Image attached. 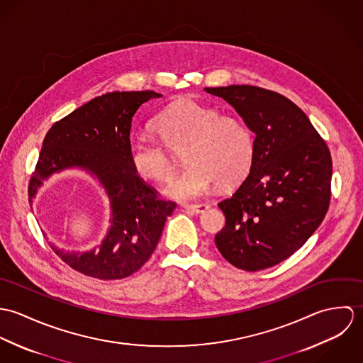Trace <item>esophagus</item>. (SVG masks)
I'll list each match as a JSON object with an SVG mask.
<instances>
[{
	"mask_svg": "<svg viewBox=\"0 0 363 363\" xmlns=\"http://www.w3.org/2000/svg\"><path fill=\"white\" fill-rule=\"evenodd\" d=\"M183 207L191 212H196V213H200V212H206L207 209H209L208 204H184Z\"/></svg>",
	"mask_w": 363,
	"mask_h": 363,
	"instance_id": "1",
	"label": "esophagus"
}]
</instances>
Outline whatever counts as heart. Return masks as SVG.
I'll return each instance as SVG.
<instances>
[{
	"label": "heart",
	"mask_w": 363,
	"mask_h": 363,
	"mask_svg": "<svg viewBox=\"0 0 363 363\" xmlns=\"http://www.w3.org/2000/svg\"><path fill=\"white\" fill-rule=\"evenodd\" d=\"M152 131L161 143L133 140L130 163L144 179L167 182L176 172L170 151L184 150L189 167L166 189L174 199L204 196L218 183L232 187L245 179L255 159V135L242 118L222 116L194 99H180L164 108L152 121Z\"/></svg>",
	"instance_id": "1"
}]
</instances>
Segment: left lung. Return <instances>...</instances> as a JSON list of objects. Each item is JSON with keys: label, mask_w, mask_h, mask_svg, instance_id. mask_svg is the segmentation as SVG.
Returning a JSON list of instances; mask_svg holds the SVG:
<instances>
[{"label": "left lung", "mask_w": 363, "mask_h": 363, "mask_svg": "<svg viewBox=\"0 0 363 363\" xmlns=\"http://www.w3.org/2000/svg\"><path fill=\"white\" fill-rule=\"evenodd\" d=\"M232 104L256 134L249 174L218 207L226 223L215 235L223 259L259 271L299 250L324 219L333 160L311 120L288 98L252 85L206 88Z\"/></svg>", "instance_id": "1"}]
</instances>
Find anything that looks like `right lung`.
Returning <instances> with one entry per match:
<instances>
[{
	"mask_svg": "<svg viewBox=\"0 0 363 363\" xmlns=\"http://www.w3.org/2000/svg\"><path fill=\"white\" fill-rule=\"evenodd\" d=\"M154 91L108 92L54 123L45 137L29 183V203L43 180L78 167L98 180L110 201L104 242L84 253H54L75 271L98 279H121L138 271L152 256L167 216L176 203L159 197L133 169L128 157L130 130L138 107Z\"/></svg>",
	"mask_w": 363,
	"mask_h": 363,
	"instance_id": "obj_1",
	"label": "right lung"
}]
</instances>
